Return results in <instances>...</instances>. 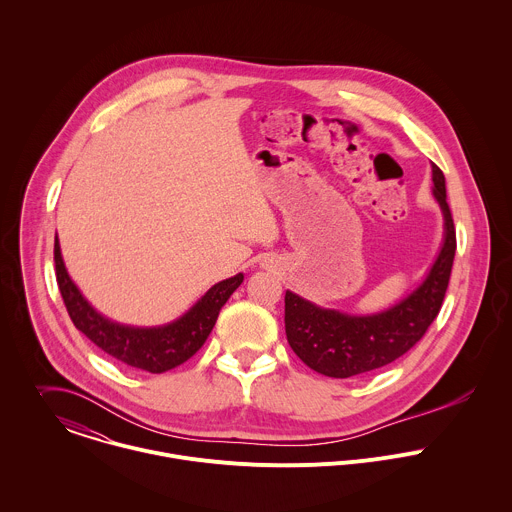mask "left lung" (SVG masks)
<instances>
[{"label": "left lung", "mask_w": 512, "mask_h": 512, "mask_svg": "<svg viewBox=\"0 0 512 512\" xmlns=\"http://www.w3.org/2000/svg\"><path fill=\"white\" fill-rule=\"evenodd\" d=\"M433 186V196L445 217V243L425 283L406 301L382 314L350 316L314 307L287 291V340L314 372L330 378H352L388 366L411 350L437 318L451 277L457 237L445 194V176L435 164Z\"/></svg>", "instance_id": "8db88e82"}]
</instances>
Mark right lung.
Returning <instances> with one entry per match:
<instances>
[{
	"instance_id": "right-lung-1",
	"label": "right lung",
	"mask_w": 512,
	"mask_h": 512,
	"mask_svg": "<svg viewBox=\"0 0 512 512\" xmlns=\"http://www.w3.org/2000/svg\"><path fill=\"white\" fill-rule=\"evenodd\" d=\"M53 253L57 285L73 324L112 358L150 374L168 372L190 360L204 346L221 307L243 283V275L239 273L213 285L196 307L168 326L132 328L106 320L83 299L65 271L57 239Z\"/></svg>"
}]
</instances>
